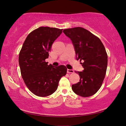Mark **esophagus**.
<instances>
[{"mask_svg":"<svg viewBox=\"0 0 126 126\" xmlns=\"http://www.w3.org/2000/svg\"><path fill=\"white\" fill-rule=\"evenodd\" d=\"M67 73H74V71L73 70H71V69H68Z\"/></svg>","mask_w":126,"mask_h":126,"instance_id":"esophagus-1","label":"esophagus"}]
</instances>
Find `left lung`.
<instances>
[{
  "instance_id": "left-lung-1",
  "label": "left lung",
  "mask_w": 126,
  "mask_h": 126,
  "mask_svg": "<svg viewBox=\"0 0 126 126\" xmlns=\"http://www.w3.org/2000/svg\"><path fill=\"white\" fill-rule=\"evenodd\" d=\"M63 32L71 40L77 60L83 63V71H75L79 82L72 85V89L82 97H89L101 88L106 74L107 53L100 38L83 28L64 29Z\"/></svg>"
}]
</instances>
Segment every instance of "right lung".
<instances>
[{"label": "right lung", "instance_id": "obj_1", "mask_svg": "<svg viewBox=\"0 0 126 126\" xmlns=\"http://www.w3.org/2000/svg\"><path fill=\"white\" fill-rule=\"evenodd\" d=\"M62 30L50 27L35 29L28 34L19 54L20 73L25 84L39 97H46L54 93L61 77L66 74L65 66L53 67L45 62L52 44Z\"/></svg>", "mask_w": 126, "mask_h": 126}]
</instances>
